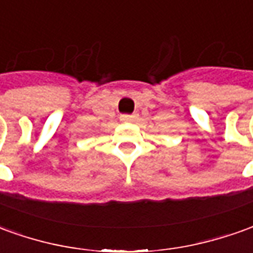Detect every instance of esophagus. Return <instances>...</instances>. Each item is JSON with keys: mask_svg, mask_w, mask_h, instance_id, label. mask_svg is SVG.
Listing matches in <instances>:
<instances>
[{"mask_svg": "<svg viewBox=\"0 0 253 253\" xmlns=\"http://www.w3.org/2000/svg\"><path fill=\"white\" fill-rule=\"evenodd\" d=\"M137 119V115H121L122 122H134Z\"/></svg>", "mask_w": 253, "mask_h": 253, "instance_id": "esophagus-1", "label": "esophagus"}]
</instances>
